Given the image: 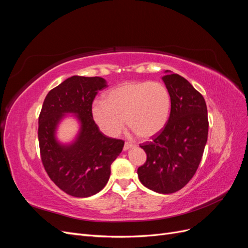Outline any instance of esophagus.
Returning a JSON list of instances; mask_svg holds the SVG:
<instances>
[{
	"instance_id": "esophagus-1",
	"label": "esophagus",
	"mask_w": 248,
	"mask_h": 248,
	"mask_svg": "<svg viewBox=\"0 0 248 248\" xmlns=\"http://www.w3.org/2000/svg\"><path fill=\"white\" fill-rule=\"evenodd\" d=\"M133 147V144H131V142H128V141H126L125 144H124V151H127V150H129L130 148H132Z\"/></svg>"
}]
</instances>
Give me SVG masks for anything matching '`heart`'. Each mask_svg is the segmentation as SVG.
Masks as SVG:
<instances>
[{
  "label": "heart",
  "mask_w": 248,
  "mask_h": 248,
  "mask_svg": "<svg viewBox=\"0 0 248 248\" xmlns=\"http://www.w3.org/2000/svg\"><path fill=\"white\" fill-rule=\"evenodd\" d=\"M171 99L168 88L158 81H127L111 89L106 100H95L92 116L100 130L115 138L129 128L141 139L152 138L166 127Z\"/></svg>",
  "instance_id": "obj_1"
}]
</instances>
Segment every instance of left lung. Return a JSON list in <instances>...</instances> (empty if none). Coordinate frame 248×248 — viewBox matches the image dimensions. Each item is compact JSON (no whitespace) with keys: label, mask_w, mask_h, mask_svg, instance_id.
<instances>
[{"label":"left lung","mask_w":248,"mask_h":248,"mask_svg":"<svg viewBox=\"0 0 248 248\" xmlns=\"http://www.w3.org/2000/svg\"><path fill=\"white\" fill-rule=\"evenodd\" d=\"M162 80L171 106L166 127L140 147L147 160L138 169L141 184L158 193H174L196 174L208 139V114L204 97L179 74L166 71Z\"/></svg>","instance_id":"8db88e82"}]
</instances>
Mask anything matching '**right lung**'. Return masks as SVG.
Listing matches in <instances>:
<instances>
[{
	"instance_id": "1",
	"label": "right lung",
	"mask_w": 248,
	"mask_h": 248,
	"mask_svg": "<svg viewBox=\"0 0 248 248\" xmlns=\"http://www.w3.org/2000/svg\"><path fill=\"white\" fill-rule=\"evenodd\" d=\"M107 81L99 77L74 76L48 92L39 115L38 140L41 160L50 180L76 198L99 192L110 176V164L122 152L124 141L99 130L92 116V103ZM73 113L81 127L76 140L61 144L55 138L58 123Z\"/></svg>"
}]
</instances>
